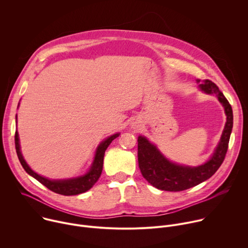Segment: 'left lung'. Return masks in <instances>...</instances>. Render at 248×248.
<instances>
[{
	"label": "left lung",
	"instance_id": "left-lung-1",
	"mask_svg": "<svg viewBox=\"0 0 248 248\" xmlns=\"http://www.w3.org/2000/svg\"><path fill=\"white\" fill-rule=\"evenodd\" d=\"M198 88L208 95H215L222 104L227 117V122L221 138L213 154L204 164L190 167L173 163L167 159L158 147L142 135H139L138 166L143 178L154 187L166 191H182L193 187L210 179L222 165L232 129V109L219 87L209 79L202 82L196 80Z\"/></svg>",
	"mask_w": 248,
	"mask_h": 248
}]
</instances>
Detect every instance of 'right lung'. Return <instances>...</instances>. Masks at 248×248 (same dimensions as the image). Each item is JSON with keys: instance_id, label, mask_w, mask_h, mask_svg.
Segmentation results:
<instances>
[{"instance_id": "add662e5", "label": "right lung", "mask_w": 248, "mask_h": 248, "mask_svg": "<svg viewBox=\"0 0 248 248\" xmlns=\"http://www.w3.org/2000/svg\"><path fill=\"white\" fill-rule=\"evenodd\" d=\"M19 107V104L17 106V108ZM17 117L16 116V121L17 123ZM120 135L119 133H115L106 139H104L102 142L98 145L95 151L94 159L93 162L89 168V170L82 175L76 176V178H69V179H62V180H50L48 178H45V176H42L38 174L37 172H35L26 163L24 160L21 150H20V144H19V137H18V132L16 130V135H15V143H16V154L19 159V162L24 169V170L31 175L32 178L35 180H37L39 183H41L43 186H45L47 188L50 190L62 194V195H78L83 192H86L89 190L99 180L102 170H103V161H104V155L106 149L108 148V146L112 143V141L117 138Z\"/></svg>"}]
</instances>
